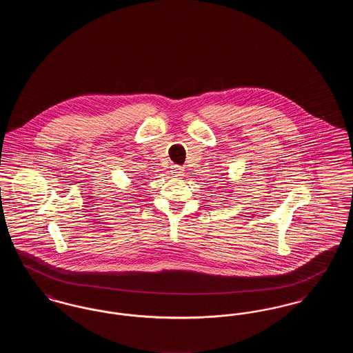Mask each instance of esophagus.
I'll use <instances>...</instances> for the list:
<instances>
[{
  "label": "esophagus",
  "instance_id": "1",
  "mask_svg": "<svg viewBox=\"0 0 353 353\" xmlns=\"http://www.w3.org/2000/svg\"><path fill=\"white\" fill-rule=\"evenodd\" d=\"M172 174L174 176V177H180V176H184V169L183 167H180V165H172Z\"/></svg>",
  "mask_w": 353,
  "mask_h": 353
}]
</instances>
